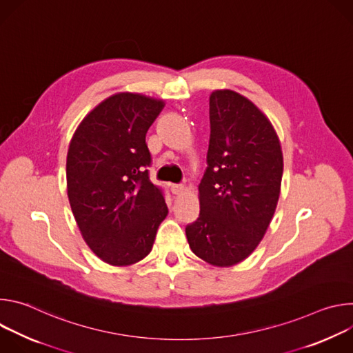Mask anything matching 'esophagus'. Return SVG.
Instances as JSON below:
<instances>
[{
	"mask_svg": "<svg viewBox=\"0 0 353 353\" xmlns=\"http://www.w3.org/2000/svg\"><path fill=\"white\" fill-rule=\"evenodd\" d=\"M170 190L173 194H181L184 191V185L183 184H172Z\"/></svg>",
	"mask_w": 353,
	"mask_h": 353,
	"instance_id": "obj_1",
	"label": "esophagus"
}]
</instances>
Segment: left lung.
I'll return each instance as SVG.
<instances>
[{
    "label": "left lung",
    "instance_id": "1",
    "mask_svg": "<svg viewBox=\"0 0 353 353\" xmlns=\"http://www.w3.org/2000/svg\"><path fill=\"white\" fill-rule=\"evenodd\" d=\"M208 168L199 216L187 225L192 253L216 267L245 260L274 216L283 173L279 138L264 113L237 92L210 96Z\"/></svg>",
    "mask_w": 353,
    "mask_h": 353
}]
</instances>
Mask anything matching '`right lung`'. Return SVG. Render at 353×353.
<instances>
[{"label":"right lung","instance_id":"obj_1","mask_svg":"<svg viewBox=\"0 0 353 353\" xmlns=\"http://www.w3.org/2000/svg\"><path fill=\"white\" fill-rule=\"evenodd\" d=\"M163 100L123 92L97 105L78 125L67 155L70 205L81 234L105 263L145 259L168 215L162 190L149 180L146 132Z\"/></svg>","mask_w":353,"mask_h":353}]
</instances>
